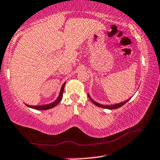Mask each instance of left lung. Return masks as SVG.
Wrapping results in <instances>:
<instances>
[{
	"instance_id": "8db88e82",
	"label": "left lung",
	"mask_w": 160,
	"mask_h": 160,
	"mask_svg": "<svg viewBox=\"0 0 160 160\" xmlns=\"http://www.w3.org/2000/svg\"><path fill=\"white\" fill-rule=\"evenodd\" d=\"M88 98H89V99L91 100V101L92 102V103H94V104H95L96 106H98V107H101V108L109 109H118V108H119V107H122L123 105H124L125 103H126L127 102H128V101H129V100H130V99H129V100H127V101H124V102H122V103H116V104H114V105H102V104H101V103H97V102L94 101V100L92 99V98L90 97V96L88 95Z\"/></svg>"
}]
</instances>
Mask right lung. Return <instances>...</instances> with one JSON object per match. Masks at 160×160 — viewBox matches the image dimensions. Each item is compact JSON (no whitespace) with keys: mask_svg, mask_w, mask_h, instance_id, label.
Instances as JSON below:
<instances>
[{"mask_svg":"<svg viewBox=\"0 0 160 160\" xmlns=\"http://www.w3.org/2000/svg\"><path fill=\"white\" fill-rule=\"evenodd\" d=\"M65 85V82L64 84H63L62 86V88H61L60 92H59V97L57 98V99L55 101H53V103H49V104H47V105H41V106H30V105H28V107H30V108H32V109H38V110H46V109H49L53 108V107H56V106L58 104L59 102L61 101L62 98V95H63V91H64Z\"/></svg>","mask_w":160,"mask_h":160,"instance_id":"obj_1","label":"right lung"}]
</instances>
